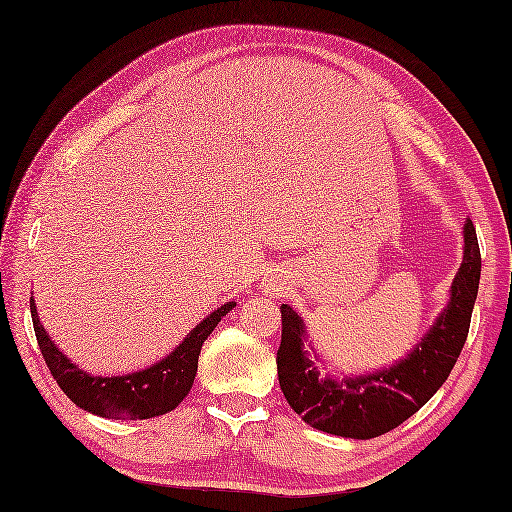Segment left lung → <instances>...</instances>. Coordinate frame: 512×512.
<instances>
[{
	"label": "left lung",
	"instance_id": "obj_1",
	"mask_svg": "<svg viewBox=\"0 0 512 512\" xmlns=\"http://www.w3.org/2000/svg\"><path fill=\"white\" fill-rule=\"evenodd\" d=\"M480 268L478 235L467 220L465 257L451 283L447 307L406 358L366 375H320L316 360L305 351L303 318L290 305H281L277 371L290 408L320 432L360 441L382 436L410 419L445 384L465 347Z\"/></svg>",
	"mask_w": 512,
	"mask_h": 512
}]
</instances>
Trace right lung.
I'll return each instance as SVG.
<instances>
[{"label":"right lung","instance_id":"add662e5","mask_svg":"<svg viewBox=\"0 0 512 512\" xmlns=\"http://www.w3.org/2000/svg\"><path fill=\"white\" fill-rule=\"evenodd\" d=\"M233 307L235 301L224 303L218 310H213L161 362L137 373L102 377L82 371L63 351H58L52 338L43 329L37 305H34V299L30 296L34 334H37L43 360L56 379V384L61 386V390L78 408L95 414V417L130 421L152 419L159 417V414L172 412L187 397L196 379L202 342L209 338L222 316H227Z\"/></svg>","mask_w":512,"mask_h":512}]
</instances>
